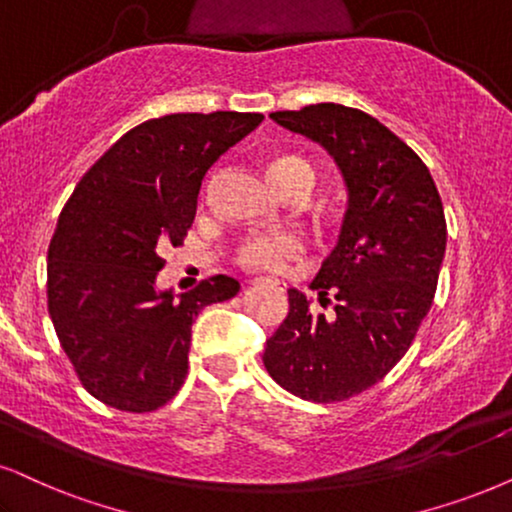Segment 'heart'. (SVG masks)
Masks as SVG:
<instances>
[{"label": "heart", "mask_w": 512, "mask_h": 512, "mask_svg": "<svg viewBox=\"0 0 512 512\" xmlns=\"http://www.w3.org/2000/svg\"><path fill=\"white\" fill-rule=\"evenodd\" d=\"M269 177L281 193L304 189L312 191L316 172L300 155H281L269 165ZM302 252V245L295 236L286 234H262L252 236L238 250V262L248 269L278 271Z\"/></svg>", "instance_id": "b5f03b06"}]
</instances>
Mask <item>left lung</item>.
I'll list each match as a JSON object with an SVG mask.
<instances>
[{"mask_svg": "<svg viewBox=\"0 0 512 512\" xmlns=\"http://www.w3.org/2000/svg\"><path fill=\"white\" fill-rule=\"evenodd\" d=\"M271 120L326 148L347 186L338 245L309 286L338 300L335 316H312L290 288L262 357L283 390L333 404L383 380L428 316L446 248L442 198L416 151L373 115L316 103Z\"/></svg>", "mask_w": 512, "mask_h": 512, "instance_id": "8db88e82", "label": "left lung"}]
</instances>
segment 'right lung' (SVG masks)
<instances>
[{
    "label": "right lung",
    "instance_id": "right-lung-1",
    "mask_svg": "<svg viewBox=\"0 0 512 512\" xmlns=\"http://www.w3.org/2000/svg\"><path fill=\"white\" fill-rule=\"evenodd\" d=\"M262 120L217 111L141 122L68 198L49 243V316L84 390L103 404L165 406L189 371L193 319L241 290L219 274L174 297L155 290V276L191 229L205 174Z\"/></svg>",
    "mask_w": 512,
    "mask_h": 512
}]
</instances>
